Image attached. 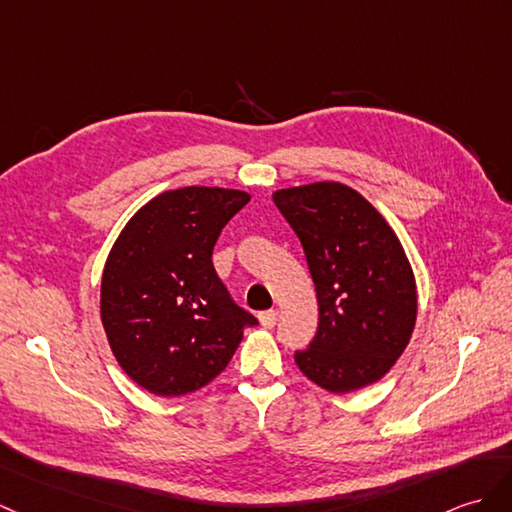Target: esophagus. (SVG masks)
<instances>
[{"label":"esophagus","instance_id":"1","mask_svg":"<svg viewBox=\"0 0 512 512\" xmlns=\"http://www.w3.org/2000/svg\"><path fill=\"white\" fill-rule=\"evenodd\" d=\"M277 320H279V312L277 310H268V312H261L259 314V323H261V327H266V329L275 327Z\"/></svg>","mask_w":512,"mask_h":512}]
</instances>
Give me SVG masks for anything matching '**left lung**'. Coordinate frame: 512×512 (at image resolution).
Here are the masks:
<instances>
[{
    "label": "left lung",
    "instance_id": "left-lung-1",
    "mask_svg": "<svg viewBox=\"0 0 512 512\" xmlns=\"http://www.w3.org/2000/svg\"><path fill=\"white\" fill-rule=\"evenodd\" d=\"M272 200L301 240L318 299V331L294 353L296 366L329 392L377 382L417 320V285L395 231L342 183L279 189Z\"/></svg>",
    "mask_w": 512,
    "mask_h": 512
}]
</instances>
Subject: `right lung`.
Listing matches in <instances>:
<instances>
[{"mask_svg":"<svg viewBox=\"0 0 512 512\" xmlns=\"http://www.w3.org/2000/svg\"><path fill=\"white\" fill-rule=\"evenodd\" d=\"M251 200L222 187H181L141 207L106 259L100 314L130 379L161 397L194 392L231 362L257 318L213 268L227 222Z\"/></svg>","mask_w":512,"mask_h":512,"instance_id":"add662e5","label":"right lung"}]
</instances>
